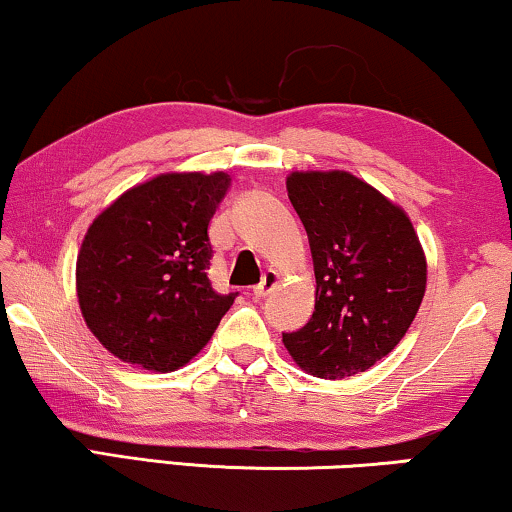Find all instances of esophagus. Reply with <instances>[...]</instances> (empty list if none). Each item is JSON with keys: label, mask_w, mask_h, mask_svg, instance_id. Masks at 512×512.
Masks as SVG:
<instances>
[{"label": "esophagus", "mask_w": 512, "mask_h": 512, "mask_svg": "<svg viewBox=\"0 0 512 512\" xmlns=\"http://www.w3.org/2000/svg\"><path fill=\"white\" fill-rule=\"evenodd\" d=\"M277 284H279V275H277L275 270H268V272H265V275H263L261 284L254 286V296H256V298L270 296V293L277 289Z\"/></svg>", "instance_id": "1"}]
</instances>
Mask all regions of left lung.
<instances>
[{
  "instance_id": "8db88e82",
  "label": "left lung",
  "mask_w": 512,
  "mask_h": 512,
  "mask_svg": "<svg viewBox=\"0 0 512 512\" xmlns=\"http://www.w3.org/2000/svg\"><path fill=\"white\" fill-rule=\"evenodd\" d=\"M286 191L310 240L317 300L284 347L305 373L342 380L384 359L415 319L426 256L408 214L354 174L291 172Z\"/></svg>"
}]
</instances>
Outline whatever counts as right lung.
<instances>
[{"label": "right lung", "instance_id": "obj_1", "mask_svg": "<svg viewBox=\"0 0 512 512\" xmlns=\"http://www.w3.org/2000/svg\"><path fill=\"white\" fill-rule=\"evenodd\" d=\"M228 172H167L132 186L90 223L76 258L86 326L111 354L153 373L186 366L212 338L237 293L207 270L209 221Z\"/></svg>", "mask_w": 512, "mask_h": 512}]
</instances>
